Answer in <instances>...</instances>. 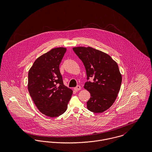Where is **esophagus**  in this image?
<instances>
[{
	"instance_id": "obj_1",
	"label": "esophagus",
	"mask_w": 152,
	"mask_h": 152,
	"mask_svg": "<svg viewBox=\"0 0 152 152\" xmlns=\"http://www.w3.org/2000/svg\"><path fill=\"white\" fill-rule=\"evenodd\" d=\"M81 87L80 86H77V87H75L74 89V90L75 91H79V90H80L81 89Z\"/></svg>"
}]
</instances>
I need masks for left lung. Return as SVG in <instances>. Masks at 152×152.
<instances>
[{"label": "left lung", "mask_w": 152, "mask_h": 152, "mask_svg": "<svg viewBox=\"0 0 152 152\" xmlns=\"http://www.w3.org/2000/svg\"><path fill=\"white\" fill-rule=\"evenodd\" d=\"M73 50L83 61L87 72L84 88L90 92L87 108L102 113L115 101L122 83V75L117 63L108 54L90 47H74Z\"/></svg>", "instance_id": "8db88e82"}]
</instances>
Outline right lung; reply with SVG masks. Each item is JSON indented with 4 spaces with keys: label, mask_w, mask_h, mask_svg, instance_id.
<instances>
[{
    "label": "right lung",
    "mask_w": 152,
    "mask_h": 152,
    "mask_svg": "<svg viewBox=\"0 0 152 152\" xmlns=\"http://www.w3.org/2000/svg\"><path fill=\"white\" fill-rule=\"evenodd\" d=\"M66 48L51 49L34 62L28 74V90L44 115L55 118L64 113L72 91L64 85L59 65Z\"/></svg>",
    "instance_id": "right-lung-1"
}]
</instances>
